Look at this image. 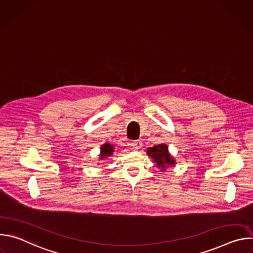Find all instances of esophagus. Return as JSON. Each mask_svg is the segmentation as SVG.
<instances>
[{
    "label": "esophagus",
    "instance_id": "esophagus-1",
    "mask_svg": "<svg viewBox=\"0 0 253 253\" xmlns=\"http://www.w3.org/2000/svg\"><path fill=\"white\" fill-rule=\"evenodd\" d=\"M131 146H132V148H133V149L138 150V149H140V148L142 147V142H141L140 140H135V141H133V142H132Z\"/></svg>",
    "mask_w": 253,
    "mask_h": 253
}]
</instances>
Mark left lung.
I'll list each match as a JSON object with an SVG mask.
<instances>
[{"label": "left lung", "mask_w": 253, "mask_h": 253, "mask_svg": "<svg viewBox=\"0 0 253 253\" xmlns=\"http://www.w3.org/2000/svg\"><path fill=\"white\" fill-rule=\"evenodd\" d=\"M147 154L156 162L159 168H162L164 171L168 165H174L175 161L170 156L168 152V146L166 144H159L155 145L154 147H150L147 149Z\"/></svg>", "instance_id": "obj_1"}]
</instances>
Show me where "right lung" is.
<instances>
[{"label": "right lung", "instance_id": "obj_1", "mask_svg": "<svg viewBox=\"0 0 253 253\" xmlns=\"http://www.w3.org/2000/svg\"><path fill=\"white\" fill-rule=\"evenodd\" d=\"M114 152V148H113V145H111V144H104V145L101 147V155H100V158L103 159L107 156H111Z\"/></svg>", "mask_w": 253, "mask_h": 253}]
</instances>
